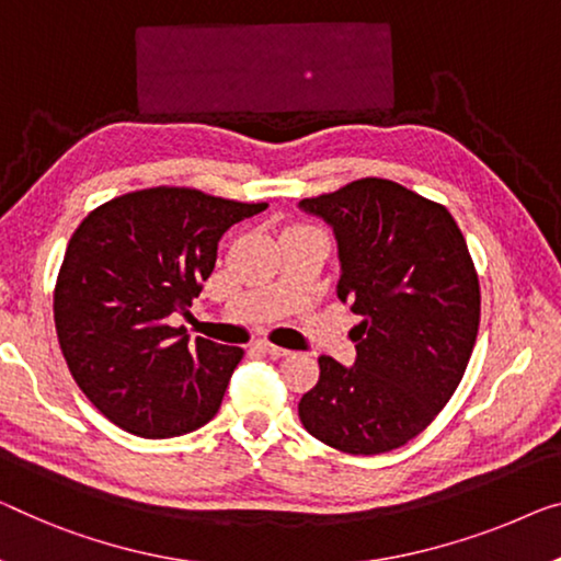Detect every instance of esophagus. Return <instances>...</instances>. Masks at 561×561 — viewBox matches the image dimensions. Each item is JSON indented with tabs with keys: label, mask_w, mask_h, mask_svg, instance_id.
Returning a JSON list of instances; mask_svg holds the SVG:
<instances>
[{
	"label": "esophagus",
	"mask_w": 561,
	"mask_h": 561,
	"mask_svg": "<svg viewBox=\"0 0 561 561\" xmlns=\"http://www.w3.org/2000/svg\"><path fill=\"white\" fill-rule=\"evenodd\" d=\"M256 347L262 350V353L270 355V357H287V355H289V350H284V347H279V345H272V342H266V340L256 342Z\"/></svg>",
	"instance_id": "esophagus-1"
}]
</instances>
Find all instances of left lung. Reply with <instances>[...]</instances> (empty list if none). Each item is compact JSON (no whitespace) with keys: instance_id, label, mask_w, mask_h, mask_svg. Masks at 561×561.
<instances>
[{"instance_id":"8db88e82","label":"left lung","mask_w":561,"mask_h":561,"mask_svg":"<svg viewBox=\"0 0 561 561\" xmlns=\"http://www.w3.org/2000/svg\"><path fill=\"white\" fill-rule=\"evenodd\" d=\"M299 208L332 227L337 297L363 317L355 365L322 355L299 421L342 454H388L428 428L463 378L481 320L473 259L448 208L396 181L360 179Z\"/></svg>"}]
</instances>
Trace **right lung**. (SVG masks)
Listing matches in <instances>:
<instances>
[{
	"mask_svg": "<svg viewBox=\"0 0 561 561\" xmlns=\"http://www.w3.org/2000/svg\"><path fill=\"white\" fill-rule=\"evenodd\" d=\"M264 208L156 186L107 201L75 229L55 284L57 340L78 388L118 428L173 438L219 411L244 350L188 342L169 317L201 295L224 231Z\"/></svg>",
	"mask_w": 561,
	"mask_h": 561,
	"instance_id": "obj_1",
	"label": "right lung"
}]
</instances>
